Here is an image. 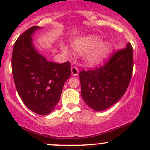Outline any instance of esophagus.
Wrapping results in <instances>:
<instances>
[{
  "instance_id": "obj_1",
  "label": "esophagus",
  "mask_w": 150,
  "mask_h": 150,
  "mask_svg": "<svg viewBox=\"0 0 150 150\" xmlns=\"http://www.w3.org/2000/svg\"><path fill=\"white\" fill-rule=\"evenodd\" d=\"M71 73H72V75H73V76H77V75H78V73H79L78 68H77V67H75V66L72 67V68H71Z\"/></svg>"
}]
</instances>
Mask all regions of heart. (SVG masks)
Returning a JSON list of instances; mask_svg holds the SVG:
<instances>
[{
    "label": "heart",
    "mask_w": 150,
    "mask_h": 150,
    "mask_svg": "<svg viewBox=\"0 0 150 150\" xmlns=\"http://www.w3.org/2000/svg\"><path fill=\"white\" fill-rule=\"evenodd\" d=\"M72 47L77 52L86 53L85 59L89 65H96L104 62L111 55L113 46L109 42H102L101 37L91 35L77 39L72 43ZM63 53L68 52V49L62 46Z\"/></svg>",
    "instance_id": "1"
}]
</instances>
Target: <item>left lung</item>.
Here are the masks:
<instances>
[{
  "label": "left lung",
  "mask_w": 150,
  "mask_h": 150,
  "mask_svg": "<svg viewBox=\"0 0 150 150\" xmlns=\"http://www.w3.org/2000/svg\"><path fill=\"white\" fill-rule=\"evenodd\" d=\"M132 68V48L128 43L104 66L81 71V94L86 104L94 111H101L116 104L128 88Z\"/></svg>",
  "instance_id": "obj_1"
}]
</instances>
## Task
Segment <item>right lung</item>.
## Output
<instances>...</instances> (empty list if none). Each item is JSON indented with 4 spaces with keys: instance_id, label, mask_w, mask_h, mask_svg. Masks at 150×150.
Returning <instances> with one entry per match:
<instances>
[{
    "instance_id": "right-lung-1",
    "label": "right lung",
    "mask_w": 150,
    "mask_h": 150,
    "mask_svg": "<svg viewBox=\"0 0 150 150\" xmlns=\"http://www.w3.org/2000/svg\"><path fill=\"white\" fill-rule=\"evenodd\" d=\"M42 27L34 26L22 33L14 44L12 71L19 96L29 109L39 115L49 114L61 98L69 78V62L48 61L34 46L32 36Z\"/></svg>"
}]
</instances>
